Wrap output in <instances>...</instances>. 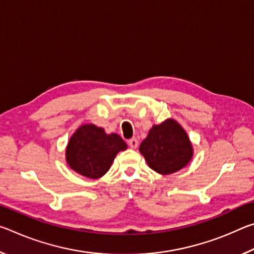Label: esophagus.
<instances>
[{
  "label": "esophagus",
  "instance_id": "34e87169",
  "mask_svg": "<svg viewBox=\"0 0 254 254\" xmlns=\"http://www.w3.org/2000/svg\"><path fill=\"white\" fill-rule=\"evenodd\" d=\"M127 143H128V145H130L132 149H135L137 145H139V141H137L136 137H132V139H130V140L127 141Z\"/></svg>",
  "mask_w": 254,
  "mask_h": 254
}]
</instances>
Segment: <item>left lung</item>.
<instances>
[{"label": "left lung", "instance_id": "8db88e82", "mask_svg": "<svg viewBox=\"0 0 254 254\" xmlns=\"http://www.w3.org/2000/svg\"><path fill=\"white\" fill-rule=\"evenodd\" d=\"M139 150L150 168L161 175L184 168L192 157L187 133L174 120L153 126Z\"/></svg>", "mask_w": 254, "mask_h": 254}]
</instances>
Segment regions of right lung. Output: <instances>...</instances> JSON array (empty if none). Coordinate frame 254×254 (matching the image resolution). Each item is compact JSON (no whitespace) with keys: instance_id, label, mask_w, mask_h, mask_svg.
<instances>
[{"instance_id":"add662e5","label":"right lung","mask_w":254,"mask_h":254,"mask_svg":"<svg viewBox=\"0 0 254 254\" xmlns=\"http://www.w3.org/2000/svg\"><path fill=\"white\" fill-rule=\"evenodd\" d=\"M126 149L127 143L120 135L106 134L102 127L85 124L70 137L66 160L76 173L96 179L107 173L117 153Z\"/></svg>"}]
</instances>
